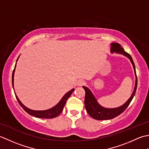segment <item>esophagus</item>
I'll use <instances>...</instances> for the list:
<instances>
[{
    "instance_id": "34e87169",
    "label": "esophagus",
    "mask_w": 149,
    "mask_h": 149,
    "mask_svg": "<svg viewBox=\"0 0 149 149\" xmlns=\"http://www.w3.org/2000/svg\"><path fill=\"white\" fill-rule=\"evenodd\" d=\"M84 84H85V81L81 79L79 81H78V82H77V86H82Z\"/></svg>"
}]
</instances>
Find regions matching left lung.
Masks as SVG:
<instances>
[{
	"mask_svg": "<svg viewBox=\"0 0 149 149\" xmlns=\"http://www.w3.org/2000/svg\"><path fill=\"white\" fill-rule=\"evenodd\" d=\"M116 52L118 54H120L128 58L132 63V66H133L134 74L136 76V82H135V86L133 92H132L131 97L129 98L128 100L122 106H120L116 108H106L101 106L100 104L98 103L97 100H96L95 97H94L91 91L88 89L87 87L83 86V88L85 90V99H84V105L86 107L87 113L89 114V115L92 117L93 118L99 120H109L114 118L115 117L118 116L122 113H123L125 109L127 108L129 104L131 103V100L133 99V97L136 93V90L137 88V76L136 74V68L134 66V63L133 60H132V57L131 55L126 52L124 49H123L121 45L118 43H112L111 44V52Z\"/></svg>",
	"mask_w": 149,
	"mask_h": 149,
	"instance_id": "obj_1",
	"label": "left lung"
}]
</instances>
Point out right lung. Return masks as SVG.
I'll list each match as a JSON object with an SVG mask.
<instances>
[{"label":"right lung","mask_w":149,"mask_h":149,"mask_svg":"<svg viewBox=\"0 0 149 149\" xmlns=\"http://www.w3.org/2000/svg\"><path fill=\"white\" fill-rule=\"evenodd\" d=\"M16 64H17V63H16ZM15 68H16V65H15L13 71V74H12V84H13V88H14V85H13L14 84V74H15ZM74 90L75 89H72L70 91H69L68 93H66L65 95L63 97L61 100L59 101V103L57 104V105H56L54 107H53L49 109L43 110V111H35V110H32L27 108V107L25 106L24 104L20 102V100L18 99V98L17 96L16 93L15 94L16 98H17L18 102L19 104L20 105V106L25 111H26L28 114H29L30 115H32L34 117H37V118H55L56 116H58L59 114L62 112L63 108H64V106L65 105L66 100H67L68 98L70 97L71 94L72 93L73 91H74Z\"/></svg>","instance_id":"add662e5"}]
</instances>
